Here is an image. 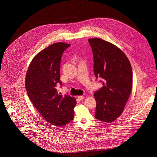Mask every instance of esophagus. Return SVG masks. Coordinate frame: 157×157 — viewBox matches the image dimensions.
I'll return each instance as SVG.
<instances>
[{
  "label": "esophagus",
  "mask_w": 157,
  "mask_h": 157,
  "mask_svg": "<svg viewBox=\"0 0 157 157\" xmlns=\"http://www.w3.org/2000/svg\"><path fill=\"white\" fill-rule=\"evenodd\" d=\"M84 98V97L83 96H78V99L79 100H80V101L83 100Z\"/></svg>",
  "instance_id": "34e87169"
}]
</instances>
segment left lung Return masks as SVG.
I'll return each mask as SVG.
<instances>
[{"label":"left lung","instance_id":"8db88e82","mask_svg":"<svg viewBox=\"0 0 157 157\" xmlns=\"http://www.w3.org/2000/svg\"><path fill=\"white\" fill-rule=\"evenodd\" d=\"M94 59V74L103 79V87L94 93V117L111 123L123 113L132 89L130 63L119 48L99 38L88 39Z\"/></svg>","mask_w":157,"mask_h":157}]
</instances>
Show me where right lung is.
Returning <instances> with one entry per match:
<instances>
[{"instance_id": "obj_1", "label": "right lung", "mask_w": 157, "mask_h": 157, "mask_svg": "<svg viewBox=\"0 0 157 157\" xmlns=\"http://www.w3.org/2000/svg\"><path fill=\"white\" fill-rule=\"evenodd\" d=\"M70 46L58 42L38 53L32 59L25 76L27 93L35 108L49 123L57 127L68 124L74 117V97L63 96L56 89L60 82V63L63 51Z\"/></svg>"}]
</instances>
